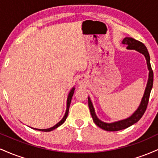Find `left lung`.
Listing matches in <instances>:
<instances>
[{"label":"left lung","mask_w":158,"mask_h":158,"mask_svg":"<svg viewBox=\"0 0 158 158\" xmlns=\"http://www.w3.org/2000/svg\"><path fill=\"white\" fill-rule=\"evenodd\" d=\"M123 44H126L127 46V48L129 49V50H136L145 56L146 59V62H147L148 69L149 70L148 80L142 101H141L140 105H139L137 110L130 117H128V118L126 119H123V120L118 121V122H115L113 123H106L98 119L95 114V111H94V108L93 107V105H92L91 101H90V98H88V106H89L90 114H91L94 123L97 126H99V128H102V129L108 131H116L125 129V128H128V127L131 126L133 124H135V123L138 122L141 117H143V114H144L146 108H147L148 100H149L150 93H151L152 86H153V70H152L151 64H150V56L149 54H148L146 47L145 46L143 43L140 42V41H137V40L133 39V38L128 37L125 38L123 39Z\"/></svg>","instance_id":"obj_1"}]
</instances>
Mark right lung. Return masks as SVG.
Here are the masks:
<instances>
[{"label": "right lung", "instance_id": "obj_1", "mask_svg": "<svg viewBox=\"0 0 158 158\" xmlns=\"http://www.w3.org/2000/svg\"><path fill=\"white\" fill-rule=\"evenodd\" d=\"M74 90H75V88H72V90H70V92L69 93V95H68V102H67V110H66V112H65V115L64 116V117H63L62 119L60 121L59 123H58L57 124L55 125L53 127H52V128H48V129H37V128H34V129L35 130H38V131H52L53 129H55V128H58L59 126H60L61 124H63V123H64V121L66 120L67 117H68V111H69V108H70V102H71V99H72V97H73V94H74Z\"/></svg>", "mask_w": 158, "mask_h": 158}]
</instances>
